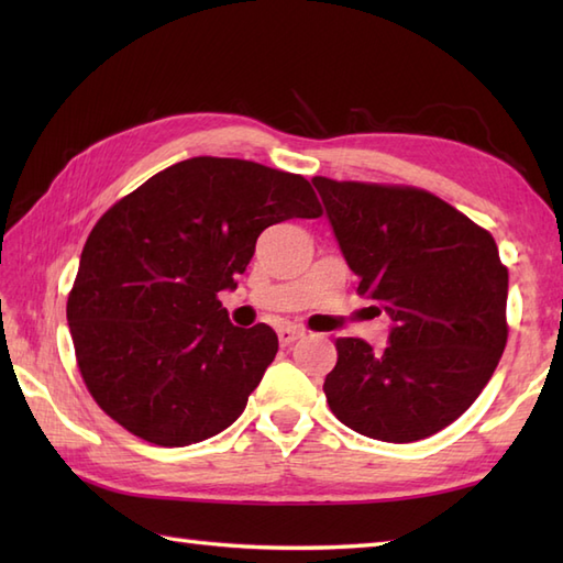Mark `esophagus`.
<instances>
[{"instance_id":"esophagus-1","label":"esophagus","mask_w":563,"mask_h":563,"mask_svg":"<svg viewBox=\"0 0 563 563\" xmlns=\"http://www.w3.org/2000/svg\"><path fill=\"white\" fill-rule=\"evenodd\" d=\"M302 329H297V327H280L278 329V341H280V345H290V343H295L297 339L302 336Z\"/></svg>"}]
</instances>
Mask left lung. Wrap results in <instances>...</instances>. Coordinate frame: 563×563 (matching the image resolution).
<instances>
[{
    "label": "left lung",
    "mask_w": 563,
    "mask_h": 563,
    "mask_svg": "<svg viewBox=\"0 0 563 563\" xmlns=\"http://www.w3.org/2000/svg\"><path fill=\"white\" fill-rule=\"evenodd\" d=\"M349 268L391 319L382 351L339 339L333 416L382 442L438 433L488 385L508 341V271L494 236L418 188L312 178Z\"/></svg>",
    "instance_id": "left-lung-1"
}]
</instances>
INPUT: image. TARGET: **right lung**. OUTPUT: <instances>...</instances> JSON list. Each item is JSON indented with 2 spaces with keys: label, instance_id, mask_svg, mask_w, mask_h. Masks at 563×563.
<instances>
[{
  "label": "right lung",
  "instance_id": "right-lung-1",
  "mask_svg": "<svg viewBox=\"0 0 563 563\" xmlns=\"http://www.w3.org/2000/svg\"><path fill=\"white\" fill-rule=\"evenodd\" d=\"M319 214L307 178L220 157L178 162L118 200L84 244L67 300L79 373L101 409L162 448L232 426L278 336L234 327L218 292L236 288L266 227Z\"/></svg>",
  "mask_w": 563,
  "mask_h": 563
}]
</instances>
